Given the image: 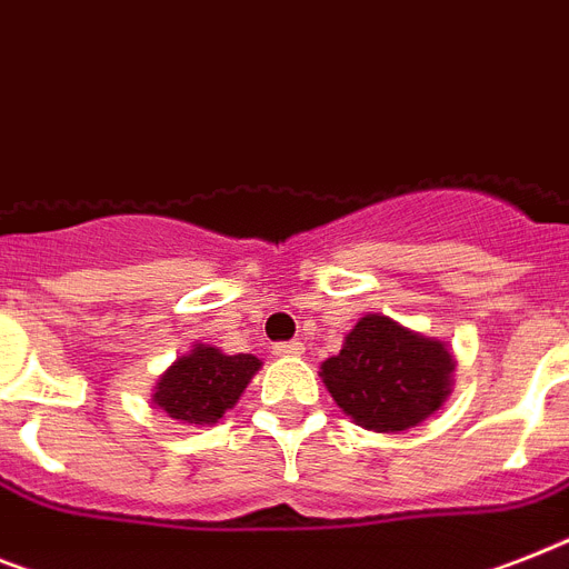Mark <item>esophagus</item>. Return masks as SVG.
<instances>
[{
    "instance_id": "34e87169",
    "label": "esophagus",
    "mask_w": 569,
    "mask_h": 569,
    "mask_svg": "<svg viewBox=\"0 0 569 569\" xmlns=\"http://www.w3.org/2000/svg\"><path fill=\"white\" fill-rule=\"evenodd\" d=\"M274 357H300L303 353V345L300 341H277L274 348H271Z\"/></svg>"
}]
</instances>
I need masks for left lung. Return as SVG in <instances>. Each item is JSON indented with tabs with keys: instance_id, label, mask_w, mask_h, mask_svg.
Segmentation results:
<instances>
[{
	"instance_id": "obj_1",
	"label": "left lung",
	"mask_w": 569,
	"mask_h": 569,
	"mask_svg": "<svg viewBox=\"0 0 569 569\" xmlns=\"http://www.w3.org/2000/svg\"><path fill=\"white\" fill-rule=\"evenodd\" d=\"M452 357L436 339L386 316H365L339 357L321 365L332 400L359 427L400 432L418 427L450 395Z\"/></svg>"
}]
</instances>
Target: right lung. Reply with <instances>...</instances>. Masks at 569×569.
I'll use <instances>...</instances> for the list:
<instances>
[{"label":"right lung","instance_id":"obj_1","mask_svg":"<svg viewBox=\"0 0 569 569\" xmlns=\"http://www.w3.org/2000/svg\"><path fill=\"white\" fill-rule=\"evenodd\" d=\"M257 368L260 359L251 353L228 357L219 348L198 345L160 377L154 403L180 423H216L233 409Z\"/></svg>","mask_w":569,"mask_h":569}]
</instances>
